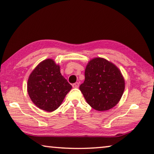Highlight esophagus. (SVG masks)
<instances>
[{
  "mask_svg": "<svg viewBox=\"0 0 154 154\" xmlns=\"http://www.w3.org/2000/svg\"><path fill=\"white\" fill-rule=\"evenodd\" d=\"M79 83H78V82H76V83L72 84V87L73 88H78L79 87Z\"/></svg>",
  "mask_w": 154,
  "mask_h": 154,
  "instance_id": "esophagus-1",
  "label": "esophagus"
}]
</instances>
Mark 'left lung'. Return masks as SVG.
<instances>
[{"label": "left lung", "mask_w": 154, "mask_h": 154, "mask_svg": "<svg viewBox=\"0 0 154 154\" xmlns=\"http://www.w3.org/2000/svg\"><path fill=\"white\" fill-rule=\"evenodd\" d=\"M125 88L121 72L113 63L102 58L90 60L85 70V80L79 86L91 107L105 111L119 103Z\"/></svg>", "instance_id": "1"}]
</instances>
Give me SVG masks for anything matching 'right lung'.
I'll use <instances>...</instances> for the list:
<instances>
[{
	"instance_id": "add662e5",
	"label": "right lung",
	"mask_w": 154,
	"mask_h": 154,
	"mask_svg": "<svg viewBox=\"0 0 154 154\" xmlns=\"http://www.w3.org/2000/svg\"><path fill=\"white\" fill-rule=\"evenodd\" d=\"M72 86L62 76L60 67L51 59L43 60L30 75L27 90L37 107L53 112L61 105Z\"/></svg>"
}]
</instances>
